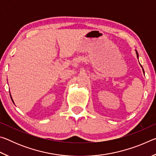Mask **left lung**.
Masks as SVG:
<instances>
[{"instance_id":"obj_1","label":"left lung","mask_w":156,"mask_h":156,"mask_svg":"<svg viewBox=\"0 0 156 156\" xmlns=\"http://www.w3.org/2000/svg\"><path fill=\"white\" fill-rule=\"evenodd\" d=\"M136 54H137V58H138V52H137V51H136ZM141 67H142V66H141ZM142 70H143V72H144V69H142Z\"/></svg>"}]
</instances>
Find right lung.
<instances>
[{
	"label": "right lung",
	"mask_w": 156,
	"mask_h": 156,
	"mask_svg": "<svg viewBox=\"0 0 156 156\" xmlns=\"http://www.w3.org/2000/svg\"><path fill=\"white\" fill-rule=\"evenodd\" d=\"M11 98H12V97H11ZM12 101H13V100H12Z\"/></svg>",
	"instance_id": "obj_1"
}]
</instances>
